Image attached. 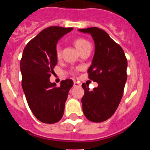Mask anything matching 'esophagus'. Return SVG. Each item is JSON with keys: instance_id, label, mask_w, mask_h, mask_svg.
<instances>
[{"instance_id": "34e87169", "label": "esophagus", "mask_w": 150, "mask_h": 150, "mask_svg": "<svg viewBox=\"0 0 150 150\" xmlns=\"http://www.w3.org/2000/svg\"><path fill=\"white\" fill-rule=\"evenodd\" d=\"M81 86V83H79V82L74 81V87H77V86Z\"/></svg>"}]
</instances>
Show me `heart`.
Masks as SVG:
<instances>
[{"label": "heart", "instance_id": "1", "mask_svg": "<svg viewBox=\"0 0 150 150\" xmlns=\"http://www.w3.org/2000/svg\"><path fill=\"white\" fill-rule=\"evenodd\" d=\"M74 46H76V50L79 52L82 51L85 48H86L87 46H91L90 43L86 39H83L81 38H78L74 40ZM55 55L58 59H60L62 56V48H61L60 45H57L55 47Z\"/></svg>", "mask_w": 150, "mask_h": 150}]
</instances>
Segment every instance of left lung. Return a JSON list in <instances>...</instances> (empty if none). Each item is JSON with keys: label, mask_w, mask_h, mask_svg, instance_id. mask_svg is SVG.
I'll list each match as a JSON object with an SVG mask.
<instances>
[{"label": "left lung", "mask_w": 150, "mask_h": 150, "mask_svg": "<svg viewBox=\"0 0 150 150\" xmlns=\"http://www.w3.org/2000/svg\"><path fill=\"white\" fill-rule=\"evenodd\" d=\"M78 30L90 34L94 40L95 54L88 73V78L98 83L92 91L86 83L82 84L83 113L89 121L101 122L114 114L121 101L128 62L121 46L104 30L93 27Z\"/></svg>", "instance_id": "obj_1"}]
</instances>
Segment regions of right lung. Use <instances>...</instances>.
Returning <instances> with one entry per match:
<instances>
[{
    "instance_id": "right-lung-1",
    "label": "right lung",
    "mask_w": 150,
    "mask_h": 150,
    "mask_svg": "<svg viewBox=\"0 0 150 150\" xmlns=\"http://www.w3.org/2000/svg\"><path fill=\"white\" fill-rule=\"evenodd\" d=\"M73 28L52 26L43 30L26 45L20 62L22 86L30 110L39 121L53 124L60 121L72 79L62 80L60 86L50 81L58 62L57 43Z\"/></svg>"
}]
</instances>
